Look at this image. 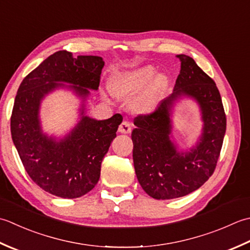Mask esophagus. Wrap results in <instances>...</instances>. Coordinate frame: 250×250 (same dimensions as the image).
I'll list each match as a JSON object with an SVG mask.
<instances>
[{"instance_id": "1", "label": "esophagus", "mask_w": 250, "mask_h": 250, "mask_svg": "<svg viewBox=\"0 0 250 250\" xmlns=\"http://www.w3.org/2000/svg\"><path fill=\"white\" fill-rule=\"evenodd\" d=\"M119 131L121 132V134H129V132L131 131V126H130L129 122L124 121L123 123L119 126Z\"/></svg>"}]
</instances>
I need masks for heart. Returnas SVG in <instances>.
<instances>
[{
	"mask_svg": "<svg viewBox=\"0 0 250 250\" xmlns=\"http://www.w3.org/2000/svg\"><path fill=\"white\" fill-rule=\"evenodd\" d=\"M155 74L156 68L151 64L118 72L110 80V90L119 98L127 99L145 88L132 109L138 113H150L156 109L169 86V79L165 73Z\"/></svg>",
	"mask_w": 250,
	"mask_h": 250,
	"instance_id": "b5f03b06",
	"label": "heart"
}]
</instances>
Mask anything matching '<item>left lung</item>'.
<instances>
[{"label":"left lung","mask_w":250,"mask_h":250,"mask_svg":"<svg viewBox=\"0 0 250 250\" xmlns=\"http://www.w3.org/2000/svg\"><path fill=\"white\" fill-rule=\"evenodd\" d=\"M181 62L172 94L161 101L153 113L135 119L131 132L132 159L137 179L147 195L171 200L190 194L213 174L220 155L227 119L220 93L193 58L178 55ZM186 96L199 104L202 134L190 150H179L172 140V109Z\"/></svg>","instance_id":"1"}]
</instances>
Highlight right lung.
<instances>
[{
    "mask_svg": "<svg viewBox=\"0 0 250 250\" xmlns=\"http://www.w3.org/2000/svg\"><path fill=\"white\" fill-rule=\"evenodd\" d=\"M104 61L59 50L45 59L20 84L11 118L13 142L30 178L50 194L76 198L94 189L101 162L123 121L121 114L98 121L85 115L90 90L99 87ZM70 83V85H65ZM67 88L83 99L80 121L62 139L45 134L40 126L42 100L56 89Z\"/></svg>",
    "mask_w": 250,
    "mask_h": 250,
    "instance_id": "obj_1",
    "label": "right lung"
}]
</instances>
